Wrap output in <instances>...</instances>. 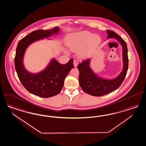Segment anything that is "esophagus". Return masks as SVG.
I'll use <instances>...</instances> for the list:
<instances>
[{
  "label": "esophagus",
  "mask_w": 146,
  "mask_h": 146,
  "mask_svg": "<svg viewBox=\"0 0 146 146\" xmlns=\"http://www.w3.org/2000/svg\"><path fill=\"white\" fill-rule=\"evenodd\" d=\"M73 64L74 67H77L78 65V62L76 60H74L73 61Z\"/></svg>",
  "instance_id": "34e87169"
}]
</instances>
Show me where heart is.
Listing matches in <instances>:
<instances>
[{
	"label": "heart",
	"instance_id": "heart-1",
	"mask_svg": "<svg viewBox=\"0 0 146 146\" xmlns=\"http://www.w3.org/2000/svg\"><path fill=\"white\" fill-rule=\"evenodd\" d=\"M101 37L88 31H81L68 36L65 44L72 51H78L80 57H86L89 51L101 42ZM64 52L68 51L64 50Z\"/></svg>",
	"mask_w": 146,
	"mask_h": 146
}]
</instances>
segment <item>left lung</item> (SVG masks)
Wrapping results in <instances>:
<instances>
[{
	"instance_id": "left-lung-1",
	"label": "left lung",
	"mask_w": 146,
	"mask_h": 146,
	"mask_svg": "<svg viewBox=\"0 0 146 146\" xmlns=\"http://www.w3.org/2000/svg\"><path fill=\"white\" fill-rule=\"evenodd\" d=\"M108 38H115L122 46L123 68L119 75L113 79H106L97 76L90 67V59L80 63L78 66L79 71V84L85 93L94 96H101L111 93L118 88L123 83L128 70V50L127 44L121 37L115 32L107 30Z\"/></svg>"
}]
</instances>
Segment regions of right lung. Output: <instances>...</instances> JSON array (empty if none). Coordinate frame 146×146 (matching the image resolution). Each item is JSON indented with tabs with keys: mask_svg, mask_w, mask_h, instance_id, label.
Masks as SVG:
<instances>
[{
	"mask_svg": "<svg viewBox=\"0 0 146 146\" xmlns=\"http://www.w3.org/2000/svg\"><path fill=\"white\" fill-rule=\"evenodd\" d=\"M59 31L58 27L52 29L35 31L20 40L17 47L14 63L18 78L29 93L39 97H52L61 92L64 80L74 67L73 59H70L66 64L62 65L55 59H52L44 70L34 74L25 68L23 63L24 54L27 48L31 43L58 34Z\"/></svg>",
	"mask_w": 146,
	"mask_h": 146,
	"instance_id": "1",
	"label": "right lung"
}]
</instances>
